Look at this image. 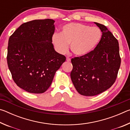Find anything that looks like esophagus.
I'll return each instance as SVG.
<instances>
[{
    "instance_id": "1",
    "label": "esophagus",
    "mask_w": 130,
    "mask_h": 130,
    "mask_svg": "<svg viewBox=\"0 0 130 130\" xmlns=\"http://www.w3.org/2000/svg\"><path fill=\"white\" fill-rule=\"evenodd\" d=\"M67 61H68V62H70V58H69V57H67Z\"/></svg>"
}]
</instances>
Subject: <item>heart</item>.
Instances as JSON below:
<instances>
[{"label": "heart", "instance_id": "obj_1", "mask_svg": "<svg viewBox=\"0 0 130 130\" xmlns=\"http://www.w3.org/2000/svg\"><path fill=\"white\" fill-rule=\"evenodd\" d=\"M102 38V32L99 27L78 23H70L63 26L61 33H54L52 42L57 51L64 54L69 44L74 54L81 56L92 52Z\"/></svg>", "mask_w": 130, "mask_h": 130}]
</instances>
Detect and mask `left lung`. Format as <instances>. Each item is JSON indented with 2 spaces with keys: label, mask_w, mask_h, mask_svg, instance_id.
<instances>
[{
  "label": "left lung",
  "mask_w": 130,
  "mask_h": 130,
  "mask_svg": "<svg viewBox=\"0 0 130 130\" xmlns=\"http://www.w3.org/2000/svg\"><path fill=\"white\" fill-rule=\"evenodd\" d=\"M102 32V38L88 54L72 58V83L81 95L92 96L109 89L115 83L121 58L119 42L106 26L94 22Z\"/></svg>",
  "instance_id": "left-lung-1"
}]
</instances>
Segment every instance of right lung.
I'll return each mask as SVG.
<instances>
[{
	"instance_id": "right-lung-1",
	"label": "right lung",
	"mask_w": 130,
	"mask_h": 130,
	"mask_svg": "<svg viewBox=\"0 0 130 130\" xmlns=\"http://www.w3.org/2000/svg\"><path fill=\"white\" fill-rule=\"evenodd\" d=\"M54 22L46 19L24 23L8 40L7 60L13 80L29 93L46 91L66 60L52 43Z\"/></svg>"
}]
</instances>
